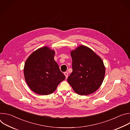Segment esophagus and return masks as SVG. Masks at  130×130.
<instances>
[{
    "label": "esophagus",
    "mask_w": 130,
    "mask_h": 130,
    "mask_svg": "<svg viewBox=\"0 0 130 130\" xmlns=\"http://www.w3.org/2000/svg\"><path fill=\"white\" fill-rule=\"evenodd\" d=\"M64 75L65 76V77H66V79H67V78H68V72H64Z\"/></svg>",
    "instance_id": "obj_1"
}]
</instances>
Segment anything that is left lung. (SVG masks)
I'll use <instances>...</instances> for the list:
<instances>
[{
    "label": "left lung",
    "mask_w": 130,
    "mask_h": 130,
    "mask_svg": "<svg viewBox=\"0 0 130 130\" xmlns=\"http://www.w3.org/2000/svg\"><path fill=\"white\" fill-rule=\"evenodd\" d=\"M72 72L67 81L80 95H88L101 85L105 68L103 61L89 48L81 45L71 51Z\"/></svg>",
    "instance_id": "8db88e82"
}]
</instances>
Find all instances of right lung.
<instances>
[{
  "mask_svg": "<svg viewBox=\"0 0 130 130\" xmlns=\"http://www.w3.org/2000/svg\"><path fill=\"white\" fill-rule=\"evenodd\" d=\"M54 54L53 50L45 46L34 51L25 62V80L30 89L37 94H52L65 79L54 60Z\"/></svg>",
  "mask_w": 130,
  "mask_h": 130,
  "instance_id": "right-lung-1",
  "label": "right lung"
}]
</instances>
